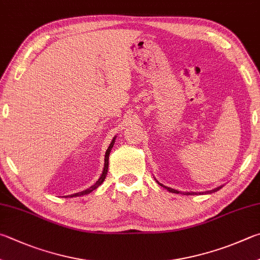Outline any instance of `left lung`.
Returning a JSON list of instances; mask_svg holds the SVG:
<instances>
[{"label":"left lung","mask_w":260,"mask_h":260,"mask_svg":"<svg viewBox=\"0 0 260 260\" xmlns=\"http://www.w3.org/2000/svg\"><path fill=\"white\" fill-rule=\"evenodd\" d=\"M158 184H160V183L158 182ZM160 185H161V186H164V185H162V184H160ZM164 187H165V188H167V190H168L169 192H172V193H179L178 191H176V190H174V188H171V187H167V186H164ZM220 187H221V186H219V187H217V188H215V190H211V191H208V192H206V193H212V192H216V191H218ZM202 193H204V192H202ZM184 194H186V196H191V194H197V193H194V192H192V193H190V192H185V193H184ZM199 194H200V193H199Z\"/></svg>","instance_id":"1"}]
</instances>
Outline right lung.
Masks as SVG:
<instances>
[{
  "mask_svg": "<svg viewBox=\"0 0 260 260\" xmlns=\"http://www.w3.org/2000/svg\"><path fill=\"white\" fill-rule=\"evenodd\" d=\"M115 140H116V139L112 140V142L110 143L109 148H108L107 152H106V155H105V168H103L102 175H101V177H100V178H99V181H98L95 184H94V185H92L91 187H89V188H86V190H85V191L78 192V193H75V194L68 196V197H70V198H74V197H79V196L88 194V193H91L92 191L95 190V188H96L98 186H100V185H101L102 182L105 181V178H106V176H107V173H108V166H109V154H110V151H111V149H112V146H114V144H115Z\"/></svg>",
  "mask_w": 260,
  "mask_h": 260,
  "instance_id": "add662e5",
  "label": "right lung"
}]
</instances>
